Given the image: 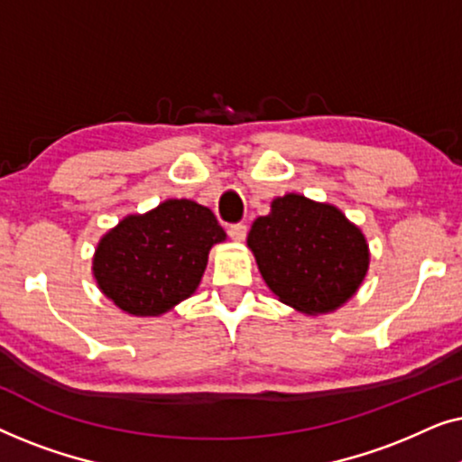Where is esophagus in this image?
<instances>
[{
    "label": "esophagus",
    "mask_w": 462,
    "mask_h": 462,
    "mask_svg": "<svg viewBox=\"0 0 462 462\" xmlns=\"http://www.w3.org/2000/svg\"><path fill=\"white\" fill-rule=\"evenodd\" d=\"M226 233H229V237L233 239V242H244V239H245V233H248V226H245L244 223L231 225L229 229H226Z\"/></svg>",
    "instance_id": "34e87169"
}]
</instances>
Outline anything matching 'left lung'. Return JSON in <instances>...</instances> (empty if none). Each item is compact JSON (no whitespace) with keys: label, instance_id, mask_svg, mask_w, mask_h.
Segmentation results:
<instances>
[{"label":"left lung","instance_id":"8db88e82","mask_svg":"<svg viewBox=\"0 0 462 462\" xmlns=\"http://www.w3.org/2000/svg\"><path fill=\"white\" fill-rule=\"evenodd\" d=\"M258 271L277 299L302 313H328L357 292L370 264L364 233L337 206L288 193L248 233Z\"/></svg>","mask_w":462,"mask_h":462}]
</instances>
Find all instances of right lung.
Returning a JSON list of instances; mask_svg holds the SVG:
<instances>
[{
    "instance_id": "add662e5",
    "label": "right lung",
    "mask_w": 462,
    "mask_h": 462,
    "mask_svg": "<svg viewBox=\"0 0 462 462\" xmlns=\"http://www.w3.org/2000/svg\"><path fill=\"white\" fill-rule=\"evenodd\" d=\"M226 233L210 208L166 199L147 214H130L103 236L92 273L106 299L130 315H162L191 296L208 252Z\"/></svg>"
}]
</instances>
